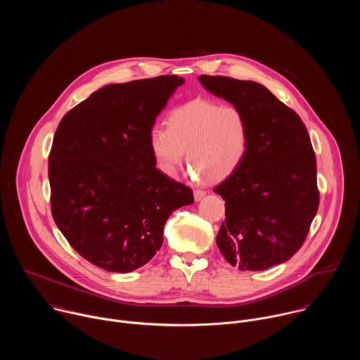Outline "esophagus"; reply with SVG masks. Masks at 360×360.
<instances>
[{
	"instance_id": "esophagus-1",
	"label": "esophagus",
	"mask_w": 360,
	"mask_h": 360,
	"mask_svg": "<svg viewBox=\"0 0 360 360\" xmlns=\"http://www.w3.org/2000/svg\"><path fill=\"white\" fill-rule=\"evenodd\" d=\"M205 193H207V192H205L203 189H195V191H193V198H195V200L202 199V198L205 196Z\"/></svg>"
}]
</instances>
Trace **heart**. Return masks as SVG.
Returning <instances> with one entry per match:
<instances>
[{
	"label": "heart",
	"instance_id": "1",
	"mask_svg": "<svg viewBox=\"0 0 360 360\" xmlns=\"http://www.w3.org/2000/svg\"><path fill=\"white\" fill-rule=\"evenodd\" d=\"M248 142L249 122L243 111L207 98L175 107L167 127L149 131V149L165 176H176L186 152L191 174L210 184L226 179L240 165Z\"/></svg>",
	"mask_w": 360,
	"mask_h": 360
}]
</instances>
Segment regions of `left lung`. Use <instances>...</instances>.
<instances>
[{"label":"left lung","instance_id":"left-lung-1","mask_svg":"<svg viewBox=\"0 0 360 360\" xmlns=\"http://www.w3.org/2000/svg\"><path fill=\"white\" fill-rule=\"evenodd\" d=\"M199 81L249 122L240 165L214 189L225 200L218 248L240 271L283 264L303 245L319 207L311 136L300 117L258 82L221 75Z\"/></svg>","mask_w":360,"mask_h":360}]
</instances>
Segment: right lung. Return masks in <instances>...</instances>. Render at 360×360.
I'll list each match as a JSON object with an SVG mask.
<instances>
[{"mask_svg":"<svg viewBox=\"0 0 360 360\" xmlns=\"http://www.w3.org/2000/svg\"><path fill=\"white\" fill-rule=\"evenodd\" d=\"M176 75L111 84L61 120L48 155L51 214L68 243L92 265L127 274L161 249L171 214L192 189L155 168L149 131Z\"/></svg>","mask_w":360,"mask_h":360,"instance_id":"add662e5","label":"right lung"}]
</instances>
